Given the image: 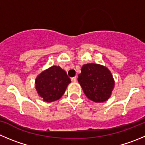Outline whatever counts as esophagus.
Returning a JSON list of instances; mask_svg holds the SVG:
<instances>
[{
    "mask_svg": "<svg viewBox=\"0 0 145 145\" xmlns=\"http://www.w3.org/2000/svg\"><path fill=\"white\" fill-rule=\"evenodd\" d=\"M71 81L72 82H75L77 81V78L76 77H74V78H71Z\"/></svg>",
    "mask_w": 145,
    "mask_h": 145,
    "instance_id": "1",
    "label": "esophagus"
}]
</instances>
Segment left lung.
Instances as JSON below:
<instances>
[{"instance_id":"1","label":"left lung","mask_w":145,"mask_h":145,"mask_svg":"<svg viewBox=\"0 0 145 145\" xmlns=\"http://www.w3.org/2000/svg\"><path fill=\"white\" fill-rule=\"evenodd\" d=\"M78 80L88 99L103 103L110 97L115 80L107 67L95 63L84 65Z\"/></svg>"}]
</instances>
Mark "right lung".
Returning <instances> with one entry per match:
<instances>
[{
	"mask_svg": "<svg viewBox=\"0 0 145 145\" xmlns=\"http://www.w3.org/2000/svg\"><path fill=\"white\" fill-rule=\"evenodd\" d=\"M70 82L66 72L60 66L53 65L39 74L35 84L38 95L43 101L51 103L63 96Z\"/></svg>",
	"mask_w": 145,
	"mask_h": 145,
	"instance_id": "obj_1",
	"label": "right lung"
}]
</instances>
